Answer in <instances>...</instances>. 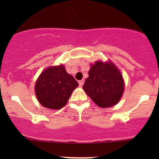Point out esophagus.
<instances>
[{"instance_id":"esophagus-1","label":"esophagus","mask_w":159,"mask_h":159,"mask_svg":"<svg viewBox=\"0 0 159 159\" xmlns=\"http://www.w3.org/2000/svg\"><path fill=\"white\" fill-rule=\"evenodd\" d=\"M84 84V80H81L79 81V85L80 87H82Z\"/></svg>"}]
</instances>
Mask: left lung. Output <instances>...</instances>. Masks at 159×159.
<instances>
[{"instance_id": "left-lung-1", "label": "left lung", "mask_w": 159, "mask_h": 159, "mask_svg": "<svg viewBox=\"0 0 159 159\" xmlns=\"http://www.w3.org/2000/svg\"><path fill=\"white\" fill-rule=\"evenodd\" d=\"M83 88L87 95L100 107L116 105L124 90L123 76L111 62L98 61L88 72Z\"/></svg>"}]
</instances>
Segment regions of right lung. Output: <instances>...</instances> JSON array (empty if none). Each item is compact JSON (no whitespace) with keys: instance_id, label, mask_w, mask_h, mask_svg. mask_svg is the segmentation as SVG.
Returning <instances> with one entry per match:
<instances>
[{"instance_id":"right-lung-1","label":"right lung","mask_w":159,"mask_h":159,"mask_svg":"<svg viewBox=\"0 0 159 159\" xmlns=\"http://www.w3.org/2000/svg\"><path fill=\"white\" fill-rule=\"evenodd\" d=\"M78 82L67 73L63 65L50 67L38 78L35 90L40 104L44 107L59 110L66 104Z\"/></svg>"}]
</instances>
